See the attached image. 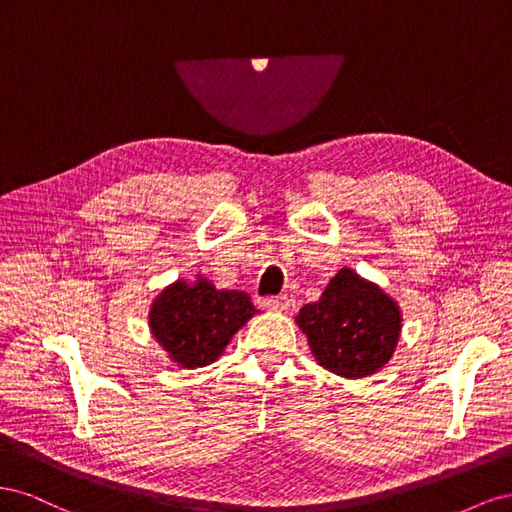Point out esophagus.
<instances>
[{"mask_svg":"<svg viewBox=\"0 0 512 512\" xmlns=\"http://www.w3.org/2000/svg\"><path fill=\"white\" fill-rule=\"evenodd\" d=\"M262 305L267 309H273V312H284V309H288L290 305V299L288 294H271V297L262 299Z\"/></svg>","mask_w":512,"mask_h":512,"instance_id":"34e87169","label":"esophagus"}]
</instances>
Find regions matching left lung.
<instances>
[{
  "mask_svg": "<svg viewBox=\"0 0 512 512\" xmlns=\"http://www.w3.org/2000/svg\"><path fill=\"white\" fill-rule=\"evenodd\" d=\"M297 324L324 369L344 378H365L389 363L401 316L395 301L376 284L342 269L320 301L301 307Z\"/></svg>",
  "mask_w": 512,
  "mask_h": 512,
  "instance_id": "obj_1",
  "label": "left lung"
}]
</instances>
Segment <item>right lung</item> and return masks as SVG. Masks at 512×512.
<instances>
[{"label": "right lung", "instance_id": "obj_1", "mask_svg": "<svg viewBox=\"0 0 512 512\" xmlns=\"http://www.w3.org/2000/svg\"><path fill=\"white\" fill-rule=\"evenodd\" d=\"M254 314L245 292L218 290L205 280L194 286L177 282L153 303L151 329L175 363L203 367L218 359Z\"/></svg>", "mask_w": 512, "mask_h": 512}]
</instances>
